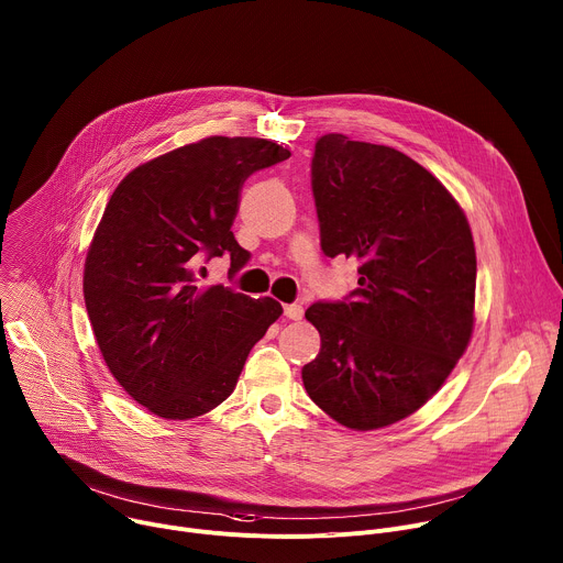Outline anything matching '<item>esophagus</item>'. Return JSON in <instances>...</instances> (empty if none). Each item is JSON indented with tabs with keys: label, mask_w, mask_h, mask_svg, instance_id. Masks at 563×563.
<instances>
[{
	"label": "esophagus",
	"mask_w": 563,
	"mask_h": 563,
	"mask_svg": "<svg viewBox=\"0 0 563 563\" xmlns=\"http://www.w3.org/2000/svg\"><path fill=\"white\" fill-rule=\"evenodd\" d=\"M284 316L288 320H301L303 318V306L301 303H288V306H284Z\"/></svg>",
	"instance_id": "1"
}]
</instances>
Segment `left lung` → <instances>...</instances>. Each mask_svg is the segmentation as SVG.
<instances>
[{
  "mask_svg": "<svg viewBox=\"0 0 563 563\" xmlns=\"http://www.w3.org/2000/svg\"><path fill=\"white\" fill-rule=\"evenodd\" d=\"M322 253L357 262V288L316 301L320 355L303 387L351 429L420 409L456 366L474 324L476 253L443 183L398 150L320 136L310 163Z\"/></svg>",
  "mask_w": 563,
  "mask_h": 563,
  "instance_id": "obj_1",
  "label": "left lung"
}]
</instances>
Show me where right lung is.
I'll list each match as a JSON object with an SVG mask.
<instances>
[{
    "mask_svg": "<svg viewBox=\"0 0 563 563\" xmlns=\"http://www.w3.org/2000/svg\"><path fill=\"white\" fill-rule=\"evenodd\" d=\"M290 156L266 139L212 136L163 154L120 180L85 262V303L120 387L152 413L197 418L236 387L245 357L282 303L223 284L208 264L250 253L234 234L243 180Z\"/></svg>",
    "mask_w": 563,
    "mask_h": 563,
    "instance_id": "1",
    "label": "right lung"
}]
</instances>
